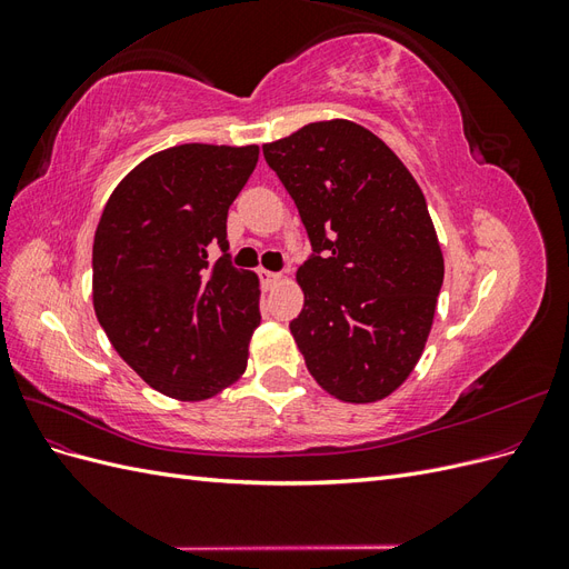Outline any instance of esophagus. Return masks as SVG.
Here are the masks:
<instances>
[{
	"label": "esophagus",
	"instance_id": "34e87169",
	"mask_svg": "<svg viewBox=\"0 0 569 569\" xmlns=\"http://www.w3.org/2000/svg\"><path fill=\"white\" fill-rule=\"evenodd\" d=\"M282 274L280 272H272V270H261V280L266 287H272L274 282H280Z\"/></svg>",
	"mask_w": 569,
	"mask_h": 569
}]
</instances>
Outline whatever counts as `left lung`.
<instances>
[{
  "mask_svg": "<svg viewBox=\"0 0 569 569\" xmlns=\"http://www.w3.org/2000/svg\"><path fill=\"white\" fill-rule=\"evenodd\" d=\"M313 253L297 272L289 322L316 382L349 403L399 387L422 356L443 256L422 189L399 157L351 120L311 123L263 144Z\"/></svg>",
  "mask_w": 569,
  "mask_h": 569,
  "instance_id": "left-lung-1",
  "label": "left lung"
}]
</instances>
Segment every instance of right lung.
I'll list each match as a JSON object with an SVG mask.
<instances>
[{
    "label": "right lung",
    "instance_id": "obj_1",
    "mask_svg": "<svg viewBox=\"0 0 569 569\" xmlns=\"http://www.w3.org/2000/svg\"><path fill=\"white\" fill-rule=\"evenodd\" d=\"M256 163V144L170 147L123 178L97 226V320L170 399H209L247 368L261 322L258 278L232 266L228 211Z\"/></svg>",
    "mask_w": 569,
    "mask_h": 569
}]
</instances>
